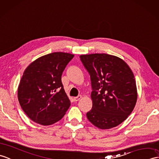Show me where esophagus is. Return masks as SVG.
<instances>
[{
	"label": "esophagus",
	"mask_w": 159,
	"mask_h": 159,
	"mask_svg": "<svg viewBox=\"0 0 159 159\" xmlns=\"http://www.w3.org/2000/svg\"><path fill=\"white\" fill-rule=\"evenodd\" d=\"M81 98H82V96H81V95H79V96L74 98L73 99H74V101H75V102H77V101H79V99H81Z\"/></svg>",
	"instance_id": "1"
}]
</instances>
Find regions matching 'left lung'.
I'll return each instance as SVG.
<instances>
[{
  "instance_id": "left-lung-1",
  "label": "left lung",
  "mask_w": 159,
  "mask_h": 159,
  "mask_svg": "<svg viewBox=\"0 0 159 159\" xmlns=\"http://www.w3.org/2000/svg\"><path fill=\"white\" fill-rule=\"evenodd\" d=\"M89 73L93 102L87 113L91 123L101 129L115 127L134 109L138 98L135 77L122 59L106 53L81 55Z\"/></svg>"
}]
</instances>
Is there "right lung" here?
Returning <instances> with one entry per match:
<instances>
[{
	"instance_id": "right-lung-1",
	"label": "right lung",
	"mask_w": 159,
	"mask_h": 159,
	"mask_svg": "<svg viewBox=\"0 0 159 159\" xmlns=\"http://www.w3.org/2000/svg\"><path fill=\"white\" fill-rule=\"evenodd\" d=\"M74 55L54 52L36 59L25 68L18 87L22 110L32 120L51 125L61 120L70 106L61 75Z\"/></svg>"
}]
</instances>
